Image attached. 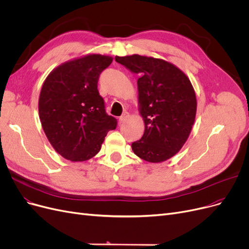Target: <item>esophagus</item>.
I'll return each mask as SVG.
<instances>
[{"label":"esophagus","instance_id":"1","mask_svg":"<svg viewBox=\"0 0 249 249\" xmlns=\"http://www.w3.org/2000/svg\"><path fill=\"white\" fill-rule=\"evenodd\" d=\"M128 119H129V113H128V112L123 113V115L120 117V119H119L120 123H125Z\"/></svg>","mask_w":249,"mask_h":249}]
</instances>
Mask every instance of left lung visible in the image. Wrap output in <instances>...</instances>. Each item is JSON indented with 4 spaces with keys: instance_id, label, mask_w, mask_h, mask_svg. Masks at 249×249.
Instances as JSON below:
<instances>
[{
    "instance_id": "obj_1",
    "label": "left lung",
    "mask_w": 249,
    "mask_h": 249,
    "mask_svg": "<svg viewBox=\"0 0 249 249\" xmlns=\"http://www.w3.org/2000/svg\"><path fill=\"white\" fill-rule=\"evenodd\" d=\"M115 59L140 75L137 89L144 132L132 142L133 153L152 163L168 160L185 144L195 122L197 100L191 81L163 59L139 54Z\"/></svg>"
}]
</instances>
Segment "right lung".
<instances>
[{
    "mask_svg": "<svg viewBox=\"0 0 249 249\" xmlns=\"http://www.w3.org/2000/svg\"><path fill=\"white\" fill-rule=\"evenodd\" d=\"M113 58L88 54L64 62L46 78L39 98L43 130L53 149L73 162L91 159L117 127L99 95V75Z\"/></svg>",
    "mask_w": 249,
    "mask_h": 249,
    "instance_id": "right-lung-1",
    "label": "right lung"
}]
</instances>
